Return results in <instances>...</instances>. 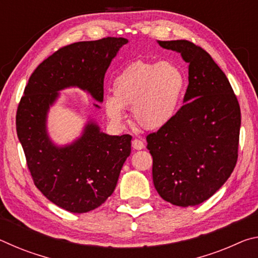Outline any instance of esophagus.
Returning a JSON list of instances; mask_svg holds the SVG:
<instances>
[{
    "label": "esophagus",
    "mask_w": 258,
    "mask_h": 258,
    "mask_svg": "<svg viewBox=\"0 0 258 258\" xmlns=\"http://www.w3.org/2000/svg\"><path fill=\"white\" fill-rule=\"evenodd\" d=\"M132 147H133L134 150H141V149H143V148H145V145H143V142L141 141V140L135 139L132 141Z\"/></svg>",
    "instance_id": "obj_1"
}]
</instances>
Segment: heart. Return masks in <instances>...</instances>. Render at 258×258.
<instances>
[{
  "label": "heart",
  "mask_w": 258,
  "mask_h": 258,
  "mask_svg": "<svg viewBox=\"0 0 258 258\" xmlns=\"http://www.w3.org/2000/svg\"><path fill=\"white\" fill-rule=\"evenodd\" d=\"M186 90L182 69L168 61H135L125 67L112 83V94L103 106L112 123L123 124L125 108H133V117L145 130H159L174 119Z\"/></svg>",
  "instance_id": "b5f03b06"
}]
</instances>
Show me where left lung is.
<instances>
[{
  "mask_svg": "<svg viewBox=\"0 0 258 258\" xmlns=\"http://www.w3.org/2000/svg\"><path fill=\"white\" fill-rule=\"evenodd\" d=\"M187 63L189 85L174 119L147 137L157 192L175 206L211 198L233 172L241 115L229 80L209 53L184 40L157 41Z\"/></svg>",
  "mask_w": 258,
  "mask_h": 258,
  "instance_id": "left-lung-1",
  "label": "left lung"
}]
</instances>
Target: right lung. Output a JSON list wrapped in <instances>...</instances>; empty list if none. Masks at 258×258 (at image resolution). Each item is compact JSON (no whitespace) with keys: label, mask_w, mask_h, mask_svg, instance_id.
Masks as SVG:
<instances>
[{"label":"right lung","mask_w":258,"mask_h":258,"mask_svg":"<svg viewBox=\"0 0 258 258\" xmlns=\"http://www.w3.org/2000/svg\"><path fill=\"white\" fill-rule=\"evenodd\" d=\"M126 43L124 37H106L56 51L29 77L17 110V134L35 185L51 203L71 213L93 211L110 197L131 154L132 137L104 133L89 117L80 137L56 145L47 130L50 108L60 91L72 87L101 103L104 75Z\"/></svg>","instance_id":"add662e5"}]
</instances>
